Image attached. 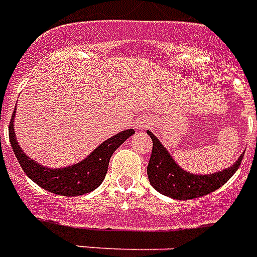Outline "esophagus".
Listing matches in <instances>:
<instances>
[{
  "label": "esophagus",
  "mask_w": 257,
  "mask_h": 257,
  "mask_svg": "<svg viewBox=\"0 0 257 257\" xmlns=\"http://www.w3.org/2000/svg\"><path fill=\"white\" fill-rule=\"evenodd\" d=\"M151 125H153V118L149 117V115H142V117L136 119V126H138V129H142V131L150 128Z\"/></svg>",
  "instance_id": "34e87169"
}]
</instances>
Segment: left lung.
<instances>
[{"label":"left lung","instance_id":"left-lung-1","mask_svg":"<svg viewBox=\"0 0 257 257\" xmlns=\"http://www.w3.org/2000/svg\"><path fill=\"white\" fill-rule=\"evenodd\" d=\"M147 134L150 135L153 140V151L147 167V176L151 186L158 193L171 198L187 201L210 194L228 182V179L237 172L242 161L243 154H241L231 167L219 172L209 173V175L190 173L184 171L173 160L171 153L164 147L156 135L150 131H147Z\"/></svg>","mask_w":257,"mask_h":257}]
</instances>
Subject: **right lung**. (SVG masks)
I'll use <instances>...</instances> for the list:
<instances>
[{
  "instance_id": "right-lung-1",
  "label": "right lung",
  "mask_w": 257,
  "mask_h": 257,
  "mask_svg": "<svg viewBox=\"0 0 257 257\" xmlns=\"http://www.w3.org/2000/svg\"><path fill=\"white\" fill-rule=\"evenodd\" d=\"M14 123L15 112L9 123V140L22 169L40 187L48 190L49 193L66 197L84 195L99 187L106 178L107 168L112 153L135 134L134 129H125L100 143L82 161L70 167L48 168L26 156L25 151L20 149L15 134Z\"/></svg>"
}]
</instances>
